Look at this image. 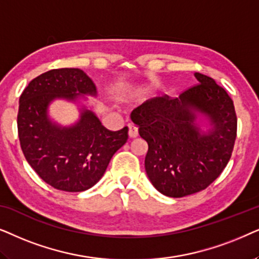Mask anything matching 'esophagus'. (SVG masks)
Here are the masks:
<instances>
[{"mask_svg":"<svg viewBox=\"0 0 259 259\" xmlns=\"http://www.w3.org/2000/svg\"><path fill=\"white\" fill-rule=\"evenodd\" d=\"M127 134H129L130 139H135V137H137V135H139V130H137V127L135 125L129 124V130H127Z\"/></svg>","mask_w":259,"mask_h":259,"instance_id":"obj_1","label":"esophagus"}]
</instances>
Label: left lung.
I'll return each instance as SVG.
<instances>
[{
  "instance_id": "left-lung-1",
  "label": "left lung",
  "mask_w": 259,
  "mask_h": 259,
  "mask_svg": "<svg viewBox=\"0 0 259 259\" xmlns=\"http://www.w3.org/2000/svg\"><path fill=\"white\" fill-rule=\"evenodd\" d=\"M195 78L199 84L179 97L153 98L132 112L140 136L148 143V178L170 198L207 188L229 163L237 137L232 99L214 79L201 73ZM198 114L210 120L208 132L196 124Z\"/></svg>"
}]
</instances>
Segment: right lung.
<instances>
[{
    "mask_svg": "<svg viewBox=\"0 0 259 259\" xmlns=\"http://www.w3.org/2000/svg\"><path fill=\"white\" fill-rule=\"evenodd\" d=\"M79 95L96 96L94 81L79 68H55L34 78L20 97L17 132L22 153L46 184L64 192H82L97 184L127 140V126L110 132L86 109L74 125L52 123L50 103L55 98L74 101Z\"/></svg>",
    "mask_w": 259,
    "mask_h": 259,
    "instance_id": "obj_1",
    "label": "right lung"
}]
</instances>
